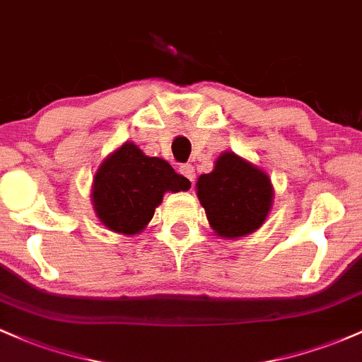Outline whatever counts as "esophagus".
Returning <instances> with one entry per match:
<instances>
[{
	"mask_svg": "<svg viewBox=\"0 0 362 362\" xmlns=\"http://www.w3.org/2000/svg\"><path fill=\"white\" fill-rule=\"evenodd\" d=\"M180 173L184 175V177H187L190 182L194 184V180H196V170H194L192 165H189V163H185V165H180Z\"/></svg>",
	"mask_w": 362,
	"mask_h": 362,
	"instance_id": "34e87169",
	"label": "esophagus"
}]
</instances>
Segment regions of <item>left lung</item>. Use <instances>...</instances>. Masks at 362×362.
Wrapping results in <instances>:
<instances>
[{
    "label": "left lung",
    "mask_w": 362,
    "mask_h": 362,
    "mask_svg": "<svg viewBox=\"0 0 362 362\" xmlns=\"http://www.w3.org/2000/svg\"><path fill=\"white\" fill-rule=\"evenodd\" d=\"M197 197L214 232L235 239L263 225L272 208L273 187L264 172L235 153H225L211 173L199 177Z\"/></svg>",
    "instance_id": "1"
}]
</instances>
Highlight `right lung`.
Masks as SVG:
<instances>
[{
  "instance_id": "1",
  "label": "right lung",
  "mask_w": 362,
  "mask_h": 362,
  "mask_svg": "<svg viewBox=\"0 0 362 362\" xmlns=\"http://www.w3.org/2000/svg\"><path fill=\"white\" fill-rule=\"evenodd\" d=\"M190 182L165 160L149 158L132 142H125L99 166L93 201L98 218L110 230L136 235L149 223L166 190L180 192Z\"/></svg>"
}]
</instances>
